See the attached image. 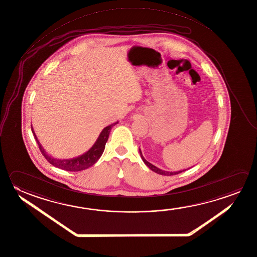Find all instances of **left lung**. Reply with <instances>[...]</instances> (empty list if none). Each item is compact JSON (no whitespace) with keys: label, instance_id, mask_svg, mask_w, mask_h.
Segmentation results:
<instances>
[{"label":"left lung","instance_id":"1","mask_svg":"<svg viewBox=\"0 0 257 257\" xmlns=\"http://www.w3.org/2000/svg\"><path fill=\"white\" fill-rule=\"evenodd\" d=\"M140 156H141V159L143 160V162L149 167V168L152 170V171H154V172L158 173L159 175H162V176H174V175H178L179 173L183 172V171H185V170H183V171H177V172H168V171H165V170H162V169H160V168H157V167H155L154 165H152V164L150 163L149 161H147L145 159H144V157L142 156V153H141V150H140Z\"/></svg>","mask_w":257,"mask_h":257}]
</instances>
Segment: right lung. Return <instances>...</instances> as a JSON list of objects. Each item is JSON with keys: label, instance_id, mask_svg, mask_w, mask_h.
<instances>
[{"label": "right lung", "instance_id": "obj_1", "mask_svg": "<svg viewBox=\"0 0 257 257\" xmlns=\"http://www.w3.org/2000/svg\"><path fill=\"white\" fill-rule=\"evenodd\" d=\"M117 123V122H116V123H113L109 126H106L98 136V140L95 142V144L92 146V148L88 150L86 153L79 156V157H77V158H74V159H55V158L51 157L50 155L47 154L46 151L42 148V145L39 142V140H37V137L33 131V126H32V131H33L35 140L37 141L39 149L41 150L43 157L47 159V161L49 163L52 164L56 168L64 169L66 171H74V172H76V171H81V170L87 169L89 167L93 166L94 164L98 161V159L101 157L103 151L105 150V146H106V143H107V140H108V135H109V132L111 131L112 126H115Z\"/></svg>", "mask_w": 257, "mask_h": 257}]
</instances>
